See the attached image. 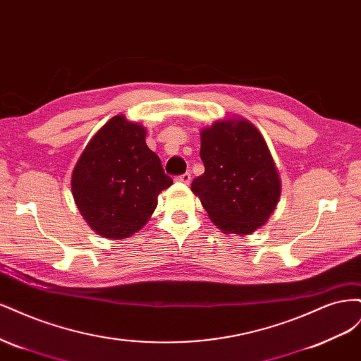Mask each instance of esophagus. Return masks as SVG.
Wrapping results in <instances>:
<instances>
[{"instance_id":"34e87169","label":"esophagus","mask_w":361,"mask_h":361,"mask_svg":"<svg viewBox=\"0 0 361 361\" xmlns=\"http://www.w3.org/2000/svg\"><path fill=\"white\" fill-rule=\"evenodd\" d=\"M176 180H178V182H180V183H187V185H188V183L191 182V173H188V171H187V173L180 174V176H178V178H176Z\"/></svg>"}]
</instances>
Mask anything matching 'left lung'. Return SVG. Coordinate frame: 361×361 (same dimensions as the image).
Returning <instances> with one entry per match:
<instances>
[{
	"mask_svg": "<svg viewBox=\"0 0 361 361\" xmlns=\"http://www.w3.org/2000/svg\"><path fill=\"white\" fill-rule=\"evenodd\" d=\"M204 173L191 190L226 233L264 226L280 197V179L265 140L247 120H223L202 130Z\"/></svg>",
	"mask_w": 361,
	"mask_h": 361,
	"instance_id": "8db88e82",
	"label": "left lung"
}]
</instances>
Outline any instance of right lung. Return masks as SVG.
Segmentation results:
<instances>
[{
    "label": "right lung",
    "mask_w": 361,
    "mask_h": 361,
    "mask_svg": "<svg viewBox=\"0 0 361 361\" xmlns=\"http://www.w3.org/2000/svg\"><path fill=\"white\" fill-rule=\"evenodd\" d=\"M171 183L159 157L146 145V129L116 116L76 162L72 194L96 233L123 239L147 223L158 194Z\"/></svg>",
    "instance_id": "obj_1"
}]
</instances>
